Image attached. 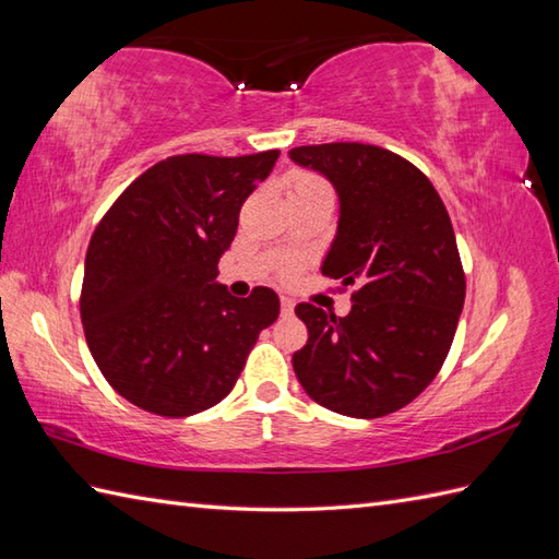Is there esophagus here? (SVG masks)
Returning <instances> with one entry per match:
<instances>
[{
	"label": "esophagus",
	"instance_id": "34e87169",
	"mask_svg": "<svg viewBox=\"0 0 559 559\" xmlns=\"http://www.w3.org/2000/svg\"><path fill=\"white\" fill-rule=\"evenodd\" d=\"M295 310V302L290 298H281V314L283 317H290Z\"/></svg>",
	"mask_w": 559,
	"mask_h": 559
}]
</instances>
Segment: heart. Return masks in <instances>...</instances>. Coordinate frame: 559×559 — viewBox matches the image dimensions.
I'll list each match as a JSON object with an SVG mask.
<instances>
[{"label": "heart", "instance_id": "heart-1", "mask_svg": "<svg viewBox=\"0 0 559 559\" xmlns=\"http://www.w3.org/2000/svg\"><path fill=\"white\" fill-rule=\"evenodd\" d=\"M312 189H326V185H324L322 180H319V177H314V175H307V173H300V175H295V177H293V182H290V194L312 192ZM286 273H290V269H288Z\"/></svg>", "mask_w": 559, "mask_h": 559}]
</instances>
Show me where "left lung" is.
<instances>
[{
    "label": "left lung",
    "instance_id": "8db88e82",
    "mask_svg": "<svg viewBox=\"0 0 559 559\" xmlns=\"http://www.w3.org/2000/svg\"><path fill=\"white\" fill-rule=\"evenodd\" d=\"M338 194V228L322 273L355 286L346 317L300 302L310 338L293 355L302 389L350 418L406 406L442 367L466 298L456 235L432 182L370 144L290 148Z\"/></svg>",
    "mask_w": 559,
    "mask_h": 559
}]
</instances>
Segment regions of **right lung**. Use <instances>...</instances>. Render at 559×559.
I'll return each mask as SVG.
<instances>
[{
  "instance_id": "obj_1",
  "label": "right lung",
  "mask_w": 559,
  "mask_h": 559,
  "mask_svg": "<svg viewBox=\"0 0 559 559\" xmlns=\"http://www.w3.org/2000/svg\"><path fill=\"white\" fill-rule=\"evenodd\" d=\"M281 153H187L129 185L91 237L81 288L88 350L117 394L185 418L230 394L278 295L233 298L216 281L245 199Z\"/></svg>"
}]
</instances>
